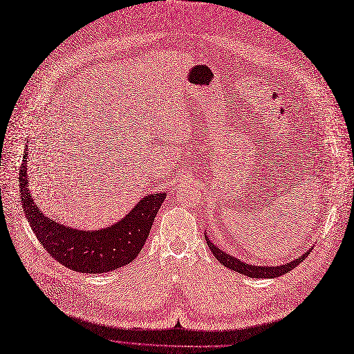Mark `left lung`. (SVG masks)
I'll return each mask as SVG.
<instances>
[{"label":"left lung","mask_w":354,"mask_h":354,"mask_svg":"<svg viewBox=\"0 0 354 354\" xmlns=\"http://www.w3.org/2000/svg\"><path fill=\"white\" fill-rule=\"evenodd\" d=\"M206 236V242L212 250V254L216 257L217 261H221L226 268L232 269L234 272L243 274L246 277L250 278H275V277H281L283 274H287L288 271H291L292 268H295L297 265H299L302 261H304L308 257V252H306L304 255H301L298 259L291 261L285 265H279V266H257V265H249L245 263L236 258H233L232 255L226 254V252L221 250L218 248H216L207 238V234L205 233Z\"/></svg>","instance_id":"left-lung-1"}]
</instances>
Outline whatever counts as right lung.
I'll return each mask as SVG.
<instances>
[{
	"label": "right lung",
	"instance_id": "right-lung-1",
	"mask_svg": "<svg viewBox=\"0 0 354 354\" xmlns=\"http://www.w3.org/2000/svg\"><path fill=\"white\" fill-rule=\"evenodd\" d=\"M26 171L27 154L23 157L20 170V196L36 238L50 257L83 274L109 272L136 259L165 198V193L148 194L113 226L95 232L77 230L56 223L39 210L27 189Z\"/></svg>",
	"mask_w": 354,
	"mask_h": 354
}]
</instances>
